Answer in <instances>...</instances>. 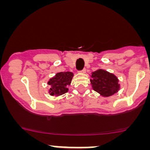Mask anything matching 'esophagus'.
<instances>
[{"mask_svg":"<svg viewBox=\"0 0 150 150\" xmlns=\"http://www.w3.org/2000/svg\"><path fill=\"white\" fill-rule=\"evenodd\" d=\"M81 73H86V69H85V68H84V69L83 70H81Z\"/></svg>","mask_w":150,"mask_h":150,"instance_id":"1","label":"esophagus"}]
</instances>
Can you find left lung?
I'll return each mask as SVG.
<instances>
[{
  "label": "left lung",
  "instance_id": "obj_1",
  "mask_svg": "<svg viewBox=\"0 0 150 150\" xmlns=\"http://www.w3.org/2000/svg\"><path fill=\"white\" fill-rule=\"evenodd\" d=\"M91 85L94 91L101 96L108 97L112 96L119 90L120 85L116 75L108 71L99 69L92 73Z\"/></svg>",
  "mask_w": 150,
  "mask_h": 150
}]
</instances>
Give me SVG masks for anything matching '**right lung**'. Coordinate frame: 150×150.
<instances>
[{
    "label": "right lung",
    "instance_id": "right-lung-1",
    "mask_svg": "<svg viewBox=\"0 0 150 150\" xmlns=\"http://www.w3.org/2000/svg\"><path fill=\"white\" fill-rule=\"evenodd\" d=\"M73 75V73L71 72H61L56 73V75L48 82V84L51 86L49 92L50 95L60 96L68 92L67 86L70 85Z\"/></svg>",
    "mask_w": 150,
    "mask_h": 150
}]
</instances>
